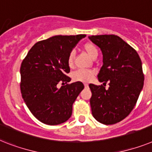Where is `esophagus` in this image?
Listing matches in <instances>:
<instances>
[{
  "label": "esophagus",
  "mask_w": 152,
  "mask_h": 152,
  "mask_svg": "<svg viewBox=\"0 0 152 152\" xmlns=\"http://www.w3.org/2000/svg\"><path fill=\"white\" fill-rule=\"evenodd\" d=\"M84 85H85V88L88 87V83H85V84H84Z\"/></svg>",
  "instance_id": "esophagus-1"
}]
</instances>
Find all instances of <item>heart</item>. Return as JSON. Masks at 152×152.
<instances>
[{
    "label": "heart",
    "mask_w": 152,
    "mask_h": 152,
    "mask_svg": "<svg viewBox=\"0 0 152 152\" xmlns=\"http://www.w3.org/2000/svg\"><path fill=\"white\" fill-rule=\"evenodd\" d=\"M82 49L92 59H96L99 55V50L97 47L92 42H86L82 46ZM74 59L75 53L71 52L67 56V64L70 67H72L74 65ZM95 75V71L93 70H83L79 69L75 71L72 74V78L75 81H81V82H88L92 79Z\"/></svg>",
    "instance_id": "heart-1"
}]
</instances>
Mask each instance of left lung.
I'll list each match as a JSON object with an SVG mask.
<instances>
[{"label": "left lung", "mask_w": 152, "mask_h": 152, "mask_svg": "<svg viewBox=\"0 0 152 152\" xmlns=\"http://www.w3.org/2000/svg\"><path fill=\"white\" fill-rule=\"evenodd\" d=\"M101 49L103 64L98 79L110 87L89 84L90 105L94 118L111 125L120 122L131 113L144 85L145 76L138 53L132 46L115 35L89 36Z\"/></svg>", "instance_id": "obj_1"}]
</instances>
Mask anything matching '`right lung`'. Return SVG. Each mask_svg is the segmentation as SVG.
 Segmentation results:
<instances>
[{
	"label": "right lung",
	"instance_id": "right-lung-1",
	"mask_svg": "<svg viewBox=\"0 0 152 152\" xmlns=\"http://www.w3.org/2000/svg\"><path fill=\"white\" fill-rule=\"evenodd\" d=\"M85 35L55 36L39 41L22 61L20 88L26 106L35 117L47 125L67 121L72 105L84 88L81 81L67 84L71 77L67 56ZM62 86L59 89L57 84Z\"/></svg>",
	"mask_w": 152,
	"mask_h": 152
}]
</instances>
